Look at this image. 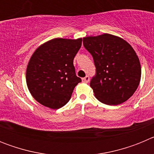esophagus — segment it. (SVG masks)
I'll list each match as a JSON object with an SVG mask.
<instances>
[{"instance_id":"obj_1","label":"esophagus","mask_w":154,"mask_h":154,"mask_svg":"<svg viewBox=\"0 0 154 154\" xmlns=\"http://www.w3.org/2000/svg\"><path fill=\"white\" fill-rule=\"evenodd\" d=\"M89 79H90V78H89V75H86L85 77H84V78H82V82H85V83H88L89 82Z\"/></svg>"}]
</instances>
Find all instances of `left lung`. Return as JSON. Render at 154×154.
<instances>
[{"instance_id":"obj_1","label":"left lung","mask_w":154,"mask_h":154,"mask_svg":"<svg viewBox=\"0 0 154 154\" xmlns=\"http://www.w3.org/2000/svg\"><path fill=\"white\" fill-rule=\"evenodd\" d=\"M83 45L96 66L90 86L96 99L114 106L130 99L141 77L140 60L132 46L109 34L83 38Z\"/></svg>"}]
</instances>
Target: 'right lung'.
Returning a JSON list of instances; mask_svg holds the SVG:
<instances>
[{"label":"right lung","instance_id":"right-lung-1","mask_svg":"<svg viewBox=\"0 0 154 154\" xmlns=\"http://www.w3.org/2000/svg\"><path fill=\"white\" fill-rule=\"evenodd\" d=\"M81 45L82 38H54L35 50L27 67L26 82L37 102L58 109L69 101L82 82L73 65Z\"/></svg>","mask_w":154,"mask_h":154}]
</instances>
